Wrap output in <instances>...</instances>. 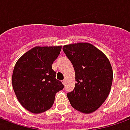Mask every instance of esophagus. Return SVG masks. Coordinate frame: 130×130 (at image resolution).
Returning <instances> with one entry per match:
<instances>
[{
    "label": "esophagus",
    "mask_w": 130,
    "mask_h": 130,
    "mask_svg": "<svg viewBox=\"0 0 130 130\" xmlns=\"http://www.w3.org/2000/svg\"><path fill=\"white\" fill-rule=\"evenodd\" d=\"M62 84H63V85H65V84H66V81H65V79H64V80H62Z\"/></svg>",
    "instance_id": "1"
}]
</instances>
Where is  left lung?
Instances as JSON below:
<instances>
[{"label": "left lung", "instance_id": "1", "mask_svg": "<svg viewBox=\"0 0 130 130\" xmlns=\"http://www.w3.org/2000/svg\"><path fill=\"white\" fill-rule=\"evenodd\" d=\"M62 50L75 72V87L67 93L71 105L84 113L95 111L106 100L111 88L113 70L109 59L89 43L68 44Z\"/></svg>", "mask_w": 130, "mask_h": 130}]
</instances>
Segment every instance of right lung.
<instances>
[{
	"label": "right lung",
	"mask_w": 130,
	"mask_h": 130,
	"mask_svg": "<svg viewBox=\"0 0 130 130\" xmlns=\"http://www.w3.org/2000/svg\"><path fill=\"white\" fill-rule=\"evenodd\" d=\"M61 48L36 46L16 62L12 79L13 89L20 104L31 113H40L50 109L56 93L64 88L52 70Z\"/></svg>",
	"instance_id": "right-lung-1"
}]
</instances>
